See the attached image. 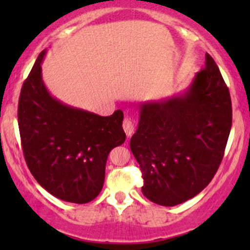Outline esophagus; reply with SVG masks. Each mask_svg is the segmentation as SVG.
<instances>
[{
  "mask_svg": "<svg viewBox=\"0 0 250 250\" xmlns=\"http://www.w3.org/2000/svg\"><path fill=\"white\" fill-rule=\"evenodd\" d=\"M123 129H125V133L127 137H132V134L134 133V123L129 120V118H125L123 121Z\"/></svg>",
  "mask_w": 250,
  "mask_h": 250,
  "instance_id": "esophagus-1",
  "label": "esophagus"
}]
</instances>
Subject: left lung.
I'll use <instances>...</instances> for the list:
<instances>
[{"instance_id": "obj_1", "label": "left lung", "mask_w": 250, "mask_h": 250, "mask_svg": "<svg viewBox=\"0 0 250 250\" xmlns=\"http://www.w3.org/2000/svg\"><path fill=\"white\" fill-rule=\"evenodd\" d=\"M130 150L143 173V195L173 207L195 197L215 175L232 125L229 88L213 58L185 92L138 105Z\"/></svg>"}]
</instances>
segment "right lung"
Instances as JSON below:
<instances>
[{
  "instance_id": "1",
  "label": "right lung",
  "mask_w": 250,
  "mask_h": 250,
  "mask_svg": "<svg viewBox=\"0 0 250 250\" xmlns=\"http://www.w3.org/2000/svg\"><path fill=\"white\" fill-rule=\"evenodd\" d=\"M42 50L21 87L18 123L25 161L50 195L77 204L94 200L105 180L110 151L125 143L123 112L99 116L64 104L42 80Z\"/></svg>"
}]
</instances>
